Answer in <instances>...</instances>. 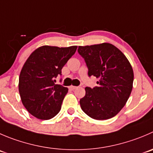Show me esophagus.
I'll return each instance as SVG.
<instances>
[{"label":"esophagus","mask_w":153,"mask_h":153,"mask_svg":"<svg viewBox=\"0 0 153 153\" xmlns=\"http://www.w3.org/2000/svg\"><path fill=\"white\" fill-rule=\"evenodd\" d=\"M77 88V87H75V86H70V87H69V89H70V90H75V89Z\"/></svg>","instance_id":"obj_1"}]
</instances>
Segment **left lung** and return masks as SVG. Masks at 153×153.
I'll use <instances>...</instances> for the list:
<instances>
[{"mask_svg":"<svg viewBox=\"0 0 153 153\" xmlns=\"http://www.w3.org/2000/svg\"><path fill=\"white\" fill-rule=\"evenodd\" d=\"M84 58L88 76L99 78L97 87H87L84 97L80 99L82 111L99 120L116 116L129 98L134 73L128 59L110 43L78 46Z\"/></svg>","mask_w":153,"mask_h":153,"instance_id":"8db88e82","label":"left lung"}]
</instances>
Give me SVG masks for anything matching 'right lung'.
Instances as JSON below:
<instances>
[{
	"label": "right lung",
	"mask_w": 153,
	"mask_h": 153,
	"mask_svg": "<svg viewBox=\"0 0 153 153\" xmlns=\"http://www.w3.org/2000/svg\"><path fill=\"white\" fill-rule=\"evenodd\" d=\"M77 46L39 47L30 55L19 76V90L28 112L40 120H49L60 111L67 87L56 84L57 75L75 53Z\"/></svg>",
	"instance_id": "1"
}]
</instances>
